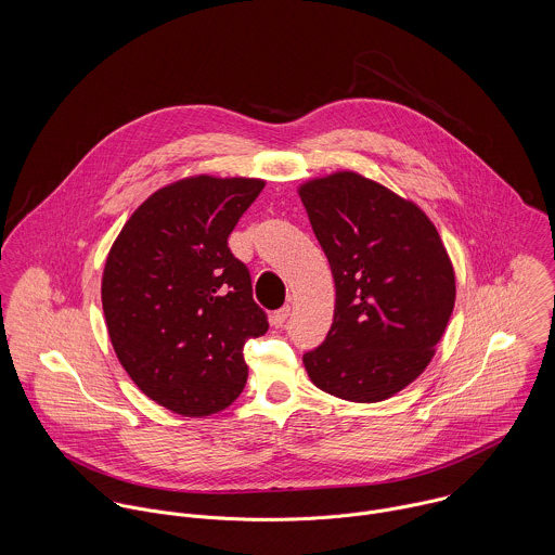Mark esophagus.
I'll return each mask as SVG.
<instances>
[{
    "label": "esophagus",
    "instance_id": "obj_1",
    "mask_svg": "<svg viewBox=\"0 0 555 555\" xmlns=\"http://www.w3.org/2000/svg\"><path fill=\"white\" fill-rule=\"evenodd\" d=\"M291 317V306H284L282 310H278L273 317H271V322H273V326H278V328H282L284 324H286V320Z\"/></svg>",
    "mask_w": 555,
    "mask_h": 555
}]
</instances>
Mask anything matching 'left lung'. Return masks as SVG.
<instances>
[{"label": "left lung", "mask_w": 555, "mask_h": 555, "mask_svg": "<svg viewBox=\"0 0 555 555\" xmlns=\"http://www.w3.org/2000/svg\"><path fill=\"white\" fill-rule=\"evenodd\" d=\"M335 282L333 324L304 354L324 393L374 403L429 365L455 306V271L425 211L378 181L337 170L299 185Z\"/></svg>", "instance_id": "obj_1"}]
</instances>
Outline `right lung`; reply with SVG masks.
<instances>
[{"mask_svg": "<svg viewBox=\"0 0 555 555\" xmlns=\"http://www.w3.org/2000/svg\"><path fill=\"white\" fill-rule=\"evenodd\" d=\"M264 188L254 177L194 175L154 192L124 224L102 273L115 354L156 403L209 416L245 387L243 346L267 333L247 267L229 249Z\"/></svg>", "mask_w": 555, "mask_h": 555, "instance_id": "right-lung-1", "label": "right lung"}]
</instances>
